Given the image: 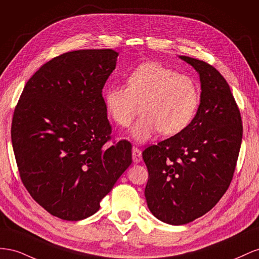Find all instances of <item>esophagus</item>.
<instances>
[{"label": "esophagus", "instance_id": "34e87169", "mask_svg": "<svg viewBox=\"0 0 259 259\" xmlns=\"http://www.w3.org/2000/svg\"><path fill=\"white\" fill-rule=\"evenodd\" d=\"M132 159H134V162H136V164L142 160V152L138 147L132 149Z\"/></svg>", "mask_w": 259, "mask_h": 259}]
</instances>
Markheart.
<instances>
[{
	"label": "heart",
	"mask_w": 259,
	"mask_h": 259,
	"mask_svg": "<svg viewBox=\"0 0 259 259\" xmlns=\"http://www.w3.org/2000/svg\"><path fill=\"white\" fill-rule=\"evenodd\" d=\"M127 88L107 87L103 92L106 113L120 127H129L137 115L143 116L131 130L143 143L158 131L176 136L194 119L201 103L196 81L157 62L139 65L127 77Z\"/></svg>",
	"instance_id": "1"
}]
</instances>
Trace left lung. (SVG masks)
<instances>
[{
    "mask_svg": "<svg viewBox=\"0 0 259 259\" xmlns=\"http://www.w3.org/2000/svg\"><path fill=\"white\" fill-rule=\"evenodd\" d=\"M199 75L201 103L180 134L142 153L149 170V209L162 223L181 226L205 215L226 193L242 142L241 114L226 79L209 64L179 56Z\"/></svg>",
    "mask_w": 259,
    "mask_h": 259,
    "instance_id": "8db88e82",
    "label": "left lung"
}]
</instances>
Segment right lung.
I'll return each instance as SVG.
<instances>
[{
	"label": "right lung",
	"mask_w": 259,
	"mask_h": 259,
	"mask_svg": "<svg viewBox=\"0 0 259 259\" xmlns=\"http://www.w3.org/2000/svg\"><path fill=\"white\" fill-rule=\"evenodd\" d=\"M113 50H79L44 64L15 108L12 143L27 191L51 215L92 216L132 162L130 142L110 147L102 90L116 68Z\"/></svg>",
	"instance_id": "obj_1"
}]
</instances>
